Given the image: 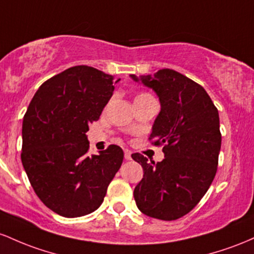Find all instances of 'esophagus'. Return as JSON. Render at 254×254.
Instances as JSON below:
<instances>
[{
  "mask_svg": "<svg viewBox=\"0 0 254 254\" xmlns=\"http://www.w3.org/2000/svg\"><path fill=\"white\" fill-rule=\"evenodd\" d=\"M132 152H130L129 150H125V158L127 159V161H129V159H132Z\"/></svg>",
  "mask_w": 254,
  "mask_h": 254,
  "instance_id": "34e87169",
  "label": "esophagus"
}]
</instances>
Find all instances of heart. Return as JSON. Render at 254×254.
Instances as JSON below:
<instances>
[{
	"label": "heart",
	"instance_id": "1",
	"mask_svg": "<svg viewBox=\"0 0 254 254\" xmlns=\"http://www.w3.org/2000/svg\"><path fill=\"white\" fill-rule=\"evenodd\" d=\"M149 97H152V96L149 95V93H146V92H142V93H139V95L135 97V99H140V98H149Z\"/></svg>",
	"mask_w": 254,
	"mask_h": 254
}]
</instances>
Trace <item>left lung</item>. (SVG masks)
I'll list each match as a JSON object with an SVG mask.
<instances>
[{
  "instance_id": "1",
  "label": "left lung",
  "mask_w": 254,
  "mask_h": 254,
  "mask_svg": "<svg viewBox=\"0 0 254 254\" xmlns=\"http://www.w3.org/2000/svg\"><path fill=\"white\" fill-rule=\"evenodd\" d=\"M157 93L161 112L150 140L163 145L164 159L155 163L140 153L144 176L134 189L138 209L150 217L174 221L200 201L217 172L222 135L218 110L203 86L176 70L153 76L130 75Z\"/></svg>"
}]
</instances>
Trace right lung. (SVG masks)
I'll use <instances>...</instances> for the list:
<instances>
[{"instance_id":"obj_1","label":"right lung","mask_w":254,"mask_h":254,"mask_svg":"<svg viewBox=\"0 0 254 254\" xmlns=\"http://www.w3.org/2000/svg\"><path fill=\"white\" fill-rule=\"evenodd\" d=\"M118 81L89 65L70 67L42 84L24 116V169L43 204L64 217L98 209L124 161L118 145L87 153L89 125L99 119Z\"/></svg>"}]
</instances>
